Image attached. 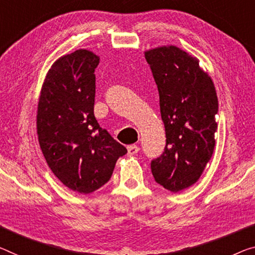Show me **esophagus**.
Here are the masks:
<instances>
[{
  "label": "esophagus",
  "mask_w": 255,
  "mask_h": 255,
  "mask_svg": "<svg viewBox=\"0 0 255 255\" xmlns=\"http://www.w3.org/2000/svg\"><path fill=\"white\" fill-rule=\"evenodd\" d=\"M139 149L140 148L138 146H135V144H131V146L128 147V156H133L139 151Z\"/></svg>",
  "instance_id": "34e87169"
}]
</instances>
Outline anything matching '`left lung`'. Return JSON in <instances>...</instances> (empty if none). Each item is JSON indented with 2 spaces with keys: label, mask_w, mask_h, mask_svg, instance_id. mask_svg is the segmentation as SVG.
Returning a JSON list of instances; mask_svg holds the SVG:
<instances>
[{
  "label": "left lung",
  "mask_w": 255,
  "mask_h": 255,
  "mask_svg": "<svg viewBox=\"0 0 255 255\" xmlns=\"http://www.w3.org/2000/svg\"><path fill=\"white\" fill-rule=\"evenodd\" d=\"M144 58L158 89L166 134L163 154L150 163L151 173L160 186L178 193L197 182L212 157L217 92L198 59L177 46L146 51Z\"/></svg>",
  "instance_id": "8db88e82"
}]
</instances>
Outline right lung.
<instances>
[{
	"label": "right lung",
	"instance_id": "right-lung-1",
	"mask_svg": "<svg viewBox=\"0 0 255 255\" xmlns=\"http://www.w3.org/2000/svg\"><path fill=\"white\" fill-rule=\"evenodd\" d=\"M99 57L76 50L58 59L43 83L37 135L53 174L69 189L90 194L109 181L123 144L97 122L95 70Z\"/></svg>",
	"mask_w": 255,
	"mask_h": 255
}]
</instances>
